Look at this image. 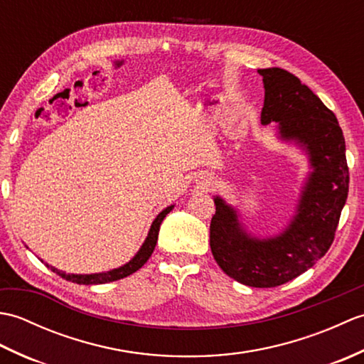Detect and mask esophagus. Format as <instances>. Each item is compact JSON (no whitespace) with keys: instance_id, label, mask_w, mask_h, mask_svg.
<instances>
[{"instance_id":"esophagus-1","label":"esophagus","mask_w":364,"mask_h":364,"mask_svg":"<svg viewBox=\"0 0 364 364\" xmlns=\"http://www.w3.org/2000/svg\"><path fill=\"white\" fill-rule=\"evenodd\" d=\"M205 186H206V188L211 186V180H206V181H205Z\"/></svg>"}]
</instances>
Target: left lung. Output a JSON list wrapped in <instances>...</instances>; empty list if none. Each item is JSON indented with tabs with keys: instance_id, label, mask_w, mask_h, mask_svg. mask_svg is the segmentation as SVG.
<instances>
[{
	"instance_id": "8db88e82",
	"label": "left lung",
	"mask_w": 364,
	"mask_h": 364,
	"mask_svg": "<svg viewBox=\"0 0 364 364\" xmlns=\"http://www.w3.org/2000/svg\"><path fill=\"white\" fill-rule=\"evenodd\" d=\"M258 73L264 82L261 123L277 122L283 141L304 146L313 172L296 215L274 237L247 235L235 208L214 197L210 245L228 277L252 288H274L304 274L328 252L349 192V167L343 129L319 97L283 68H261Z\"/></svg>"
}]
</instances>
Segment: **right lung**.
Masks as SVG:
<instances>
[{
    "label": "right lung",
    "mask_w": 364,
    "mask_h": 364,
    "mask_svg": "<svg viewBox=\"0 0 364 364\" xmlns=\"http://www.w3.org/2000/svg\"><path fill=\"white\" fill-rule=\"evenodd\" d=\"M172 206H167L166 210H162L158 215L156 219L153 220L151 223V228L149 231V236H146L145 242L142 244L141 250L136 253V257L131 259L129 262H127L125 266H122L119 269H112L109 272H102V274H89V275H75V274H65L63 270H58L51 266H48L53 272H56L58 275H60L63 278L68 282H73V283H78V284H102V283H107V282H115V280H120V278H125L131 274H134L136 270L141 269L146 259L151 257V253L154 250V245H156L158 241V233H159V227H161V222L164 220L166 215L172 211Z\"/></svg>",
    "instance_id": "obj_1"
}]
</instances>
